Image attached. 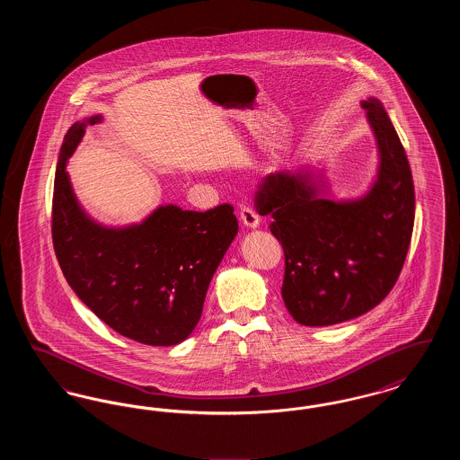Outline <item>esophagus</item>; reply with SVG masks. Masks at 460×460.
<instances>
[{
  "label": "esophagus",
  "instance_id": "obj_1",
  "mask_svg": "<svg viewBox=\"0 0 460 460\" xmlns=\"http://www.w3.org/2000/svg\"><path fill=\"white\" fill-rule=\"evenodd\" d=\"M240 220L243 227H246V229H255L261 224L259 214L250 207H241Z\"/></svg>",
  "mask_w": 460,
  "mask_h": 460
}]
</instances>
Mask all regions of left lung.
I'll return each instance as SVG.
<instances>
[{"label": "left lung", "mask_w": 460, "mask_h": 460, "mask_svg": "<svg viewBox=\"0 0 460 460\" xmlns=\"http://www.w3.org/2000/svg\"><path fill=\"white\" fill-rule=\"evenodd\" d=\"M381 155L371 191L332 201L308 169L263 177L255 193L261 216L285 250L281 295L304 326H331L379 305L402 272L414 229V181L403 145L383 105L362 102Z\"/></svg>", "instance_id": "left-lung-1"}]
</instances>
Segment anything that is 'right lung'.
<instances>
[{"instance_id":"add662e5","label":"right lung","mask_w":460,"mask_h":460,"mask_svg":"<svg viewBox=\"0 0 460 460\" xmlns=\"http://www.w3.org/2000/svg\"><path fill=\"white\" fill-rule=\"evenodd\" d=\"M100 120H79L64 137L51 208L55 255L66 283L107 326L143 345H177L197 326L212 276L238 234L234 208L167 205L139 226H98L74 197L66 162Z\"/></svg>"}]
</instances>
